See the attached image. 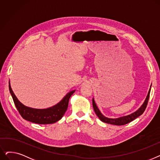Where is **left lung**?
I'll use <instances>...</instances> for the list:
<instances>
[{
  "label": "left lung",
  "instance_id": "8db88e82",
  "mask_svg": "<svg viewBox=\"0 0 160 160\" xmlns=\"http://www.w3.org/2000/svg\"><path fill=\"white\" fill-rule=\"evenodd\" d=\"M150 88H151V86H150ZM150 88L148 91V95L146 97V99L145 100V102H143V104H142V106L138 109L137 111H136L135 112H133L130 115L121 117H119V118H116V119L108 118V117L103 115L102 114V113L100 112L99 109L98 108V107L95 102L94 98H93V106L94 111H95L96 115H97V117L100 119V120L102 121L103 122L114 124V125H118V126L126 124H127V123L133 121L134 119H136L137 117H138L139 116H140L143 113V112H145V109L147 108V104H148V101L149 97H150Z\"/></svg>",
  "mask_w": 160,
  "mask_h": 160
}]
</instances>
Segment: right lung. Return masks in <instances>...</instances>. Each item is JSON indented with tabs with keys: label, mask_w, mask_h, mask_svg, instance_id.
I'll return each instance as SVG.
<instances>
[{
	"label": "right lung",
	"mask_w": 160,
	"mask_h": 160,
	"mask_svg": "<svg viewBox=\"0 0 160 160\" xmlns=\"http://www.w3.org/2000/svg\"><path fill=\"white\" fill-rule=\"evenodd\" d=\"M9 89L14 104L22 118L39 124H52L60 120L68 108L70 97L75 91V90H72L69 92L60 102L52 107L46 109H36L23 105L13 93L10 83Z\"/></svg>",
	"instance_id": "add662e5"
}]
</instances>
